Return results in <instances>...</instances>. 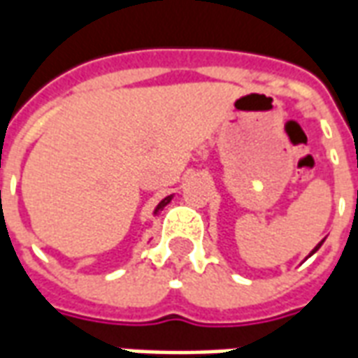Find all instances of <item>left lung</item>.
<instances>
[{"label": "left lung", "mask_w": 358, "mask_h": 358, "mask_svg": "<svg viewBox=\"0 0 358 358\" xmlns=\"http://www.w3.org/2000/svg\"><path fill=\"white\" fill-rule=\"evenodd\" d=\"M322 243H324V240L320 241V243H318V245H316V248L313 249V251H310V255H313V253H316V251H318V249H320V245H322Z\"/></svg>", "instance_id": "left-lung-1"}]
</instances>
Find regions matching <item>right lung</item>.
<instances>
[{"mask_svg": "<svg viewBox=\"0 0 358 358\" xmlns=\"http://www.w3.org/2000/svg\"><path fill=\"white\" fill-rule=\"evenodd\" d=\"M171 199H172V195H169V197H164L163 201H161V203H159V205H157V209H155V215H157V213H159V210L163 209L164 205H169V203H171Z\"/></svg>", "mask_w": 358, "mask_h": 358, "instance_id": "obj_1", "label": "right lung"}]
</instances>
